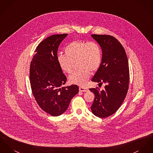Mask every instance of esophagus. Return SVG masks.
Returning <instances> with one entry per match:
<instances>
[{"mask_svg":"<svg viewBox=\"0 0 153 153\" xmlns=\"http://www.w3.org/2000/svg\"><path fill=\"white\" fill-rule=\"evenodd\" d=\"M79 90L81 92H87L88 91V89L87 88H84V87H80Z\"/></svg>","mask_w":153,"mask_h":153,"instance_id":"obj_1","label":"esophagus"}]
</instances>
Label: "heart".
Returning <instances> with one entry per match:
<instances>
[{"instance_id": "1", "label": "heart", "mask_w": 153, "mask_h": 153, "mask_svg": "<svg viewBox=\"0 0 153 153\" xmlns=\"http://www.w3.org/2000/svg\"><path fill=\"white\" fill-rule=\"evenodd\" d=\"M66 54H59L57 60L60 69L66 73H71L74 63L77 62L80 71L73 73L69 77L71 84L84 86L90 77V71H97L101 62V49L95 42L74 41L65 49Z\"/></svg>"}]
</instances>
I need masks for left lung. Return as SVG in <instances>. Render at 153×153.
Listing matches in <instances>:
<instances>
[{"instance_id":"8db88e82","label":"left lung","mask_w":153,"mask_h":153,"mask_svg":"<svg viewBox=\"0 0 153 153\" xmlns=\"http://www.w3.org/2000/svg\"><path fill=\"white\" fill-rule=\"evenodd\" d=\"M102 50V59L98 69L91 81L105 83L101 91L90 88L95 94L91 107L95 116L106 118L115 113L123 102L128 93L129 82L128 59L122 44L114 36L91 35Z\"/></svg>"}]
</instances>
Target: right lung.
<instances>
[{
	"label": "right lung",
	"instance_id": "right-lung-1",
	"mask_svg": "<svg viewBox=\"0 0 153 153\" xmlns=\"http://www.w3.org/2000/svg\"><path fill=\"white\" fill-rule=\"evenodd\" d=\"M67 35H52L42 41L36 48L30 65L33 95L40 108L53 117L63 114L79 93L77 85L62 87L67 79L58 63L57 54L60 44Z\"/></svg>",
	"mask_w": 153,
	"mask_h": 153
}]
</instances>
